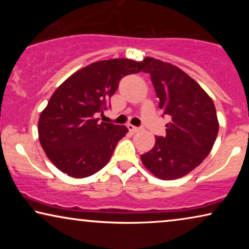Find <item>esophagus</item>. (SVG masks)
I'll use <instances>...</instances> for the list:
<instances>
[{
  "label": "esophagus",
  "mask_w": 249,
  "mask_h": 249,
  "mask_svg": "<svg viewBox=\"0 0 249 249\" xmlns=\"http://www.w3.org/2000/svg\"><path fill=\"white\" fill-rule=\"evenodd\" d=\"M128 127V129L130 131H132V132H138V131H141L142 130V128H138V127H135V125H131V124H128L127 125Z\"/></svg>",
  "instance_id": "esophagus-1"
}]
</instances>
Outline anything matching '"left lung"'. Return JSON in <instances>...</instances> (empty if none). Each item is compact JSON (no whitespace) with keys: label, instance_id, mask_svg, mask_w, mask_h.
<instances>
[{"label":"left lung","instance_id":"1","mask_svg":"<svg viewBox=\"0 0 249 249\" xmlns=\"http://www.w3.org/2000/svg\"><path fill=\"white\" fill-rule=\"evenodd\" d=\"M142 66V71L151 74L159 107L171 121L165 137H156L154 147L141 160L156 178H181L198 166L213 147L219 132L215 107L199 84L178 67L149 56Z\"/></svg>","mask_w":249,"mask_h":249}]
</instances>
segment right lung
I'll use <instances>...</instances> for the list:
<instances>
[{
    "mask_svg": "<svg viewBox=\"0 0 249 249\" xmlns=\"http://www.w3.org/2000/svg\"><path fill=\"white\" fill-rule=\"evenodd\" d=\"M144 69L142 61H97L76 71L51 96L38 120V138L50 161L72 178H86L110 161L128 132L125 125L98 122L119 81Z\"/></svg>",
    "mask_w": 249,
    "mask_h": 249,
    "instance_id": "obj_1",
    "label": "right lung"
}]
</instances>
